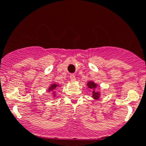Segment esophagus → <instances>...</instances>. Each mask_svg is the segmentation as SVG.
Instances as JSON below:
<instances>
[{"label":"esophagus","mask_w":146,"mask_h":146,"mask_svg":"<svg viewBox=\"0 0 146 146\" xmlns=\"http://www.w3.org/2000/svg\"><path fill=\"white\" fill-rule=\"evenodd\" d=\"M70 80H71V82H75V81L76 80V76H75L73 74L70 75Z\"/></svg>","instance_id":"34e87169"}]
</instances>
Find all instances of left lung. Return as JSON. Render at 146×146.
Masks as SVG:
<instances>
[{"mask_svg": "<svg viewBox=\"0 0 146 146\" xmlns=\"http://www.w3.org/2000/svg\"><path fill=\"white\" fill-rule=\"evenodd\" d=\"M87 85L89 88L91 89V90H92V92L93 99H95V100H97V99H99V97H100L101 94H100V92H99L96 91V88L97 87V86H98L97 84H96L94 82H93V81H89V82H87Z\"/></svg>", "mask_w": 146, "mask_h": 146, "instance_id": "obj_1", "label": "left lung"}]
</instances>
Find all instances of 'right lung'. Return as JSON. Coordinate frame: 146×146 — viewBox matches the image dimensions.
Instances as JSON below:
<instances>
[{"mask_svg":"<svg viewBox=\"0 0 146 146\" xmlns=\"http://www.w3.org/2000/svg\"><path fill=\"white\" fill-rule=\"evenodd\" d=\"M61 87V85L56 83H52V85H50V87H49L48 91L47 92H53L52 95L54 96H54H56V90H57L58 87Z\"/></svg>","mask_w":146,"mask_h":146,"instance_id":"right-lung-1","label":"right lung"}]
</instances>
